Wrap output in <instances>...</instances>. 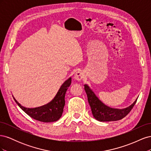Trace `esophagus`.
I'll return each mask as SVG.
<instances>
[{
  "label": "esophagus",
  "mask_w": 151,
  "mask_h": 151,
  "mask_svg": "<svg viewBox=\"0 0 151 151\" xmlns=\"http://www.w3.org/2000/svg\"><path fill=\"white\" fill-rule=\"evenodd\" d=\"M84 77V74L83 72L81 71H77V72H76V74L74 75V79L77 81H81L82 79Z\"/></svg>",
  "instance_id": "obj_1"
}]
</instances>
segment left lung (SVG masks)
Segmentation results:
<instances>
[{"mask_svg": "<svg viewBox=\"0 0 151 151\" xmlns=\"http://www.w3.org/2000/svg\"><path fill=\"white\" fill-rule=\"evenodd\" d=\"M84 89L93 116L95 119L100 122L117 121L122 119L130 113L137 100V99L130 106L124 109L111 108L100 101L87 84L84 85Z\"/></svg>", "mask_w": 151, "mask_h": 151, "instance_id": "8db88e82", "label": "left lung"}]
</instances>
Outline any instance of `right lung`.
Returning a JSON list of instances; mask_svg holds the SVG:
<instances>
[{"label":"right lung","mask_w":151,"mask_h":151,"mask_svg":"<svg viewBox=\"0 0 151 151\" xmlns=\"http://www.w3.org/2000/svg\"><path fill=\"white\" fill-rule=\"evenodd\" d=\"M72 78L70 77L64 82L60 88L59 89L55 96L50 103L43 106L35 108H27L18 103L14 98L22 110L27 115L33 119L43 122H53L60 119L63 111V107L65 106V96L68 88L71 84Z\"/></svg>","instance_id":"add662e5"}]
</instances>
